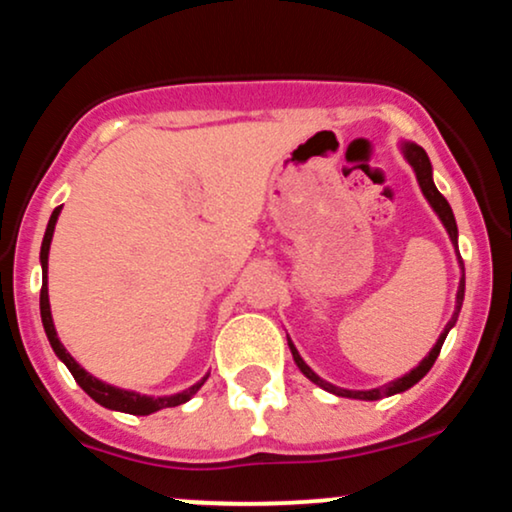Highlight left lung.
Here are the masks:
<instances>
[{"instance_id": "left-lung-1", "label": "left lung", "mask_w": 512, "mask_h": 512, "mask_svg": "<svg viewBox=\"0 0 512 512\" xmlns=\"http://www.w3.org/2000/svg\"><path fill=\"white\" fill-rule=\"evenodd\" d=\"M402 154H404V158H407V161H409V166L414 168L416 180H419L421 192H424V197L428 199V204H431L433 211H436V214H438V219L443 221L445 231H448V236H450V240H452V245H455V250H457V223H455V214H452V209H450L448 199H445L443 195H440L438 187H436V182H433V168H431V161H428L426 151L421 149L419 144H414V142H404V144H402ZM460 267L464 269L462 260H460ZM462 301H464V276L460 279V289H457L455 315H452V320L448 322V325H445V330H443V334H440V337H438L436 346H433V349L428 351V356L424 358V361H421L419 366H416L414 370H409L407 375H402V378L392 380V383H387V385H383V387H373V390H344V387H337V385L327 383V380H322L320 375H317L315 370L310 368L308 363L303 361L301 354H298V349H296V346H293L291 339H289V349H291V354H293V361H296V366L301 368V373H303L305 378H308V380H313V383H315L317 387H322V390L332 392V395H337V397L366 399V402H373V399L390 397V395H397V392L409 390L411 385L419 383V380L424 378V375L428 373V370L433 368V363H436V358H438V354H440V349H443L445 337H448V332L452 330V325H455V322H457V315H460Z\"/></svg>"}]
</instances>
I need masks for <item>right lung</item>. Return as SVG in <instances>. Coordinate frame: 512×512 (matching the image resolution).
<instances>
[{
	"label": "right lung",
	"instance_id": "add662e5",
	"mask_svg": "<svg viewBox=\"0 0 512 512\" xmlns=\"http://www.w3.org/2000/svg\"><path fill=\"white\" fill-rule=\"evenodd\" d=\"M60 211H62V207H57L55 211H52V216H50V221H48V228H45L43 245H40V264H43V289H40V317H43V327H45V334H48V339H50L52 351H55L57 358H60L64 366L69 368V373L74 375V380L81 385V390H84L91 399H96V402L101 404V407H105V409L125 411V414H137V416H149V414H154V411H158V409L178 407V404H185L192 395H197L199 387L207 383L209 373L204 375V378L199 380V383H195L192 387H187V390L178 392V395L149 397V395H139V392H132V390H120V387L108 385V383H103V380L93 378V375L86 373V370L74 361L72 354H69V351L62 346L60 337H57V332H55V322H52L50 298H48V255H50L52 233H55V223H57V216H60Z\"/></svg>",
	"mask_w": 512,
	"mask_h": 512
}]
</instances>
